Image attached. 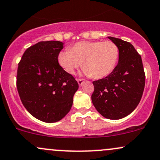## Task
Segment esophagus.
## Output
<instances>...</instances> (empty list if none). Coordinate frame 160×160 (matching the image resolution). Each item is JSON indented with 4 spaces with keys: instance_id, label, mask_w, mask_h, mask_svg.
Masks as SVG:
<instances>
[{
    "instance_id": "obj_1",
    "label": "esophagus",
    "mask_w": 160,
    "mask_h": 160,
    "mask_svg": "<svg viewBox=\"0 0 160 160\" xmlns=\"http://www.w3.org/2000/svg\"><path fill=\"white\" fill-rule=\"evenodd\" d=\"M77 82H78V84L80 86L83 85V83L85 82L84 79H77Z\"/></svg>"
}]
</instances>
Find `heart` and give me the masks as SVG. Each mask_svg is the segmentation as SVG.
<instances>
[{
	"label": "heart",
	"mask_w": 160,
	"mask_h": 160,
	"mask_svg": "<svg viewBox=\"0 0 160 160\" xmlns=\"http://www.w3.org/2000/svg\"><path fill=\"white\" fill-rule=\"evenodd\" d=\"M119 57V48L111 40L80 41L73 44L70 50L60 52L58 63L66 73L73 74L83 62L86 75L101 79L112 73Z\"/></svg>",
	"instance_id": "heart-1"
}]
</instances>
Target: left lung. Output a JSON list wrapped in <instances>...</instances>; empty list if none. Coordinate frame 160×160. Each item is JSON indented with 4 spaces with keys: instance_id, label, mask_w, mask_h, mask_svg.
Returning a JSON list of instances; mask_svg holds the SVG:
<instances>
[{
    "instance_id": "left-lung-1",
    "label": "left lung",
    "mask_w": 160,
    "mask_h": 160,
    "mask_svg": "<svg viewBox=\"0 0 160 160\" xmlns=\"http://www.w3.org/2000/svg\"><path fill=\"white\" fill-rule=\"evenodd\" d=\"M120 50L118 64L105 78L93 82L92 102L105 118L119 120L136 109L145 87L141 56L129 42L108 37Z\"/></svg>"
}]
</instances>
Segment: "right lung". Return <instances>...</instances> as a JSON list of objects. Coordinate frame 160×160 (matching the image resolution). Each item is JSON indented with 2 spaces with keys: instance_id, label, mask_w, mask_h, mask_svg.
<instances>
[{
  "instance_id": "1",
  "label": "right lung",
  "mask_w": 160,
  "mask_h": 160,
  "mask_svg": "<svg viewBox=\"0 0 160 160\" xmlns=\"http://www.w3.org/2000/svg\"><path fill=\"white\" fill-rule=\"evenodd\" d=\"M60 41H40L23 53L18 63L17 88L23 105L45 122L60 120L70 110L78 83L58 63Z\"/></svg>"
}]
</instances>
